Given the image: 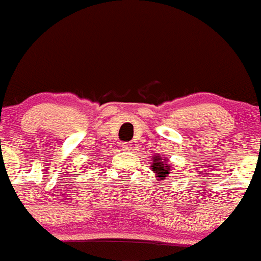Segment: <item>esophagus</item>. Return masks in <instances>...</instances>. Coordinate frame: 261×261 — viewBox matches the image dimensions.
Segmentation results:
<instances>
[{
  "label": "esophagus",
  "mask_w": 261,
  "mask_h": 261,
  "mask_svg": "<svg viewBox=\"0 0 261 261\" xmlns=\"http://www.w3.org/2000/svg\"><path fill=\"white\" fill-rule=\"evenodd\" d=\"M121 148H122V151L127 152L131 149V145L128 142H124V143H121Z\"/></svg>",
  "instance_id": "1"
}]
</instances>
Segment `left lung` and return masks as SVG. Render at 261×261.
<instances>
[{
	"label": "left lung",
	"instance_id": "1",
	"mask_svg": "<svg viewBox=\"0 0 261 261\" xmlns=\"http://www.w3.org/2000/svg\"><path fill=\"white\" fill-rule=\"evenodd\" d=\"M152 164L151 170L154 173L160 180H164L168 178V175L172 173V167L168 164V160L167 158H162V154H155L152 157Z\"/></svg>",
	"mask_w": 261,
	"mask_h": 261
}]
</instances>
